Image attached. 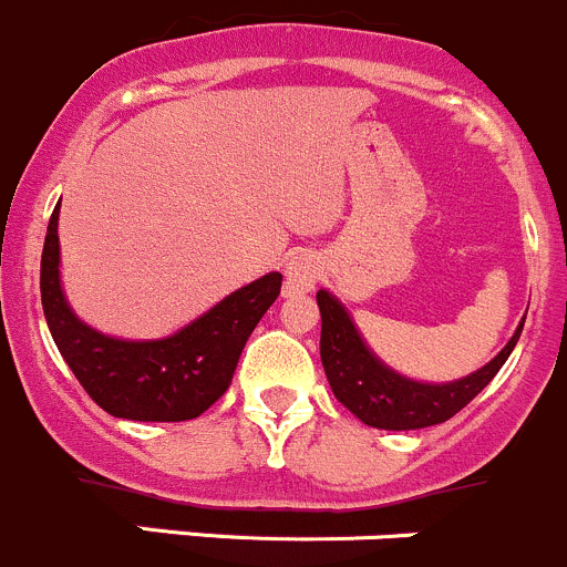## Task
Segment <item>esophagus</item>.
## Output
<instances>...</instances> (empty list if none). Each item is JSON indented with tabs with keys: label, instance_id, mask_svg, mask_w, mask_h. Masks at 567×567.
<instances>
[{
	"label": "esophagus",
	"instance_id": "esophagus-1",
	"mask_svg": "<svg viewBox=\"0 0 567 567\" xmlns=\"http://www.w3.org/2000/svg\"><path fill=\"white\" fill-rule=\"evenodd\" d=\"M322 272V261L311 250H297L289 261H286V295H300V291H311L313 284L319 281Z\"/></svg>",
	"mask_w": 567,
	"mask_h": 567
}]
</instances>
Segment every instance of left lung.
<instances>
[{
	"label": "left lung",
	"instance_id": "1",
	"mask_svg": "<svg viewBox=\"0 0 567 567\" xmlns=\"http://www.w3.org/2000/svg\"><path fill=\"white\" fill-rule=\"evenodd\" d=\"M317 306L322 313L319 355L330 389L347 411L378 430H422L455 416L496 378L524 330L520 322L504 350L466 378L452 383H419L389 369L369 350L347 308L330 291H317Z\"/></svg>",
	"mask_w": 567,
	"mask_h": 567
}]
</instances>
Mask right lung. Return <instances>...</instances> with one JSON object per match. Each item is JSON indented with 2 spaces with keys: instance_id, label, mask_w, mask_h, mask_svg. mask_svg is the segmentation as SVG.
<instances>
[{
  "instance_id": "right-lung-1",
  "label": "right lung",
  "mask_w": 567,
  "mask_h": 567,
  "mask_svg": "<svg viewBox=\"0 0 567 567\" xmlns=\"http://www.w3.org/2000/svg\"><path fill=\"white\" fill-rule=\"evenodd\" d=\"M60 206L41 256V302L60 355L106 413L132 422H187L215 405L267 308L281 295V272L223 297L173 336L126 341L104 336L71 311L60 286Z\"/></svg>"
}]
</instances>
